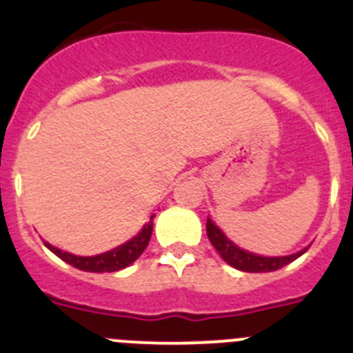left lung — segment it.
I'll use <instances>...</instances> for the list:
<instances>
[{"mask_svg":"<svg viewBox=\"0 0 353 353\" xmlns=\"http://www.w3.org/2000/svg\"><path fill=\"white\" fill-rule=\"evenodd\" d=\"M207 235L208 240L212 242L217 252L221 254L224 261L228 265H232L235 269L244 270V272H272V270L281 269L285 265L292 263L293 260H297L301 254H304V251L295 252V254H290V256H258V254H252V252L244 251V249L236 248L232 240H228L226 235L221 232L219 228L215 226L210 219H207Z\"/></svg>","mask_w":353,"mask_h":353,"instance_id":"obj_1","label":"left lung"}]
</instances>
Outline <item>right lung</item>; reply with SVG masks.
Here are the masks:
<instances>
[{
    "label": "right lung",
    "mask_w": 353,
    "mask_h": 353,
    "mask_svg": "<svg viewBox=\"0 0 353 353\" xmlns=\"http://www.w3.org/2000/svg\"><path fill=\"white\" fill-rule=\"evenodd\" d=\"M154 217L155 215H152L148 223L143 226L141 232L134 239H130L129 242H125L123 245H118L113 251L97 254V256H76V254H70V252L52 248L49 242H43V244H46L49 251L54 252L56 256L67 261L72 267H76V269L84 270V272H114V270L125 269V267H129L130 263H134L141 256L143 251L148 245L152 232H154Z\"/></svg>",
    "instance_id": "add662e5"
}]
</instances>
